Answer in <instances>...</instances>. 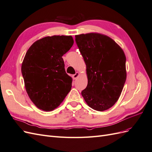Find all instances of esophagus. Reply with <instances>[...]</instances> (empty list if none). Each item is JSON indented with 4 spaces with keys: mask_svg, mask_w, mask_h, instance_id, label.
Here are the masks:
<instances>
[{
    "mask_svg": "<svg viewBox=\"0 0 152 152\" xmlns=\"http://www.w3.org/2000/svg\"><path fill=\"white\" fill-rule=\"evenodd\" d=\"M79 75H80V74H79V72H76V73H75V74L73 75V76H72L73 79H74V80H75V79H76L79 76Z\"/></svg>",
    "mask_w": 152,
    "mask_h": 152,
    "instance_id": "obj_1",
    "label": "esophagus"
}]
</instances>
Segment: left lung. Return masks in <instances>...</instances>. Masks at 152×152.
<instances>
[{"label": "left lung", "mask_w": 152, "mask_h": 152, "mask_svg": "<svg viewBox=\"0 0 152 152\" xmlns=\"http://www.w3.org/2000/svg\"><path fill=\"white\" fill-rule=\"evenodd\" d=\"M75 41L88 80L82 96L91 108L107 110L117 102L126 82V55L120 45L102 34L77 35Z\"/></svg>", "instance_id": "obj_1"}]
</instances>
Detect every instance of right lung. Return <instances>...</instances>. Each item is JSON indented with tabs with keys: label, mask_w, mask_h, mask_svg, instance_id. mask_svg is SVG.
Wrapping results in <instances>:
<instances>
[{
	"label": "right lung",
	"mask_w": 152,
	"mask_h": 152,
	"mask_svg": "<svg viewBox=\"0 0 152 152\" xmlns=\"http://www.w3.org/2000/svg\"><path fill=\"white\" fill-rule=\"evenodd\" d=\"M71 35L45 37L32 44L21 65L30 99L45 112L58 107L72 88V78L65 72L63 55L73 44Z\"/></svg>",
	"instance_id": "right-lung-1"
}]
</instances>
